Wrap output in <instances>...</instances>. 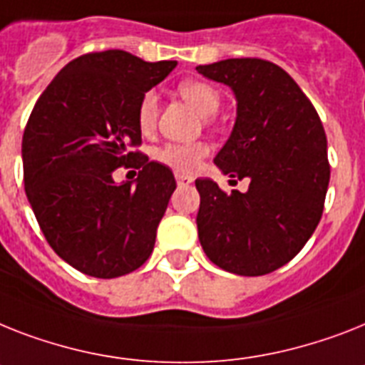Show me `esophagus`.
Listing matches in <instances>:
<instances>
[{
    "instance_id": "1",
    "label": "esophagus",
    "mask_w": 365,
    "mask_h": 365,
    "mask_svg": "<svg viewBox=\"0 0 365 365\" xmlns=\"http://www.w3.org/2000/svg\"><path fill=\"white\" fill-rule=\"evenodd\" d=\"M192 177H188V175H177V185L179 186H186V185H190V182H192Z\"/></svg>"
}]
</instances>
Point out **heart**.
<instances>
[{
  "instance_id": "b5f03b06",
  "label": "heart",
  "mask_w": 365,
  "mask_h": 365,
  "mask_svg": "<svg viewBox=\"0 0 365 365\" xmlns=\"http://www.w3.org/2000/svg\"><path fill=\"white\" fill-rule=\"evenodd\" d=\"M179 93L205 117L216 115L222 106V95L209 81H180ZM156 117H158V96L155 91L143 93L140 104H138V125L141 130H153V126L156 125ZM207 153H209V147L201 141H195V143H164L162 147L155 149L153 156L156 162H160L162 165L170 168L179 175H192L200 168Z\"/></svg>"
}]
</instances>
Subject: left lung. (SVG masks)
<instances>
[{
	"mask_svg": "<svg viewBox=\"0 0 365 365\" xmlns=\"http://www.w3.org/2000/svg\"><path fill=\"white\" fill-rule=\"evenodd\" d=\"M195 68L235 91L237 121L215 164L250 179L244 194L195 180L200 242L227 272H274L304 248L323 216L330 162L321 117L276 63L240 57Z\"/></svg>",
	"mask_w": 365,
	"mask_h": 365,
	"instance_id": "8db88e82",
	"label": "left lung"
}]
</instances>
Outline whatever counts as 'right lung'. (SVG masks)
I'll return each instance as SVG.
<instances>
[{"label": "right lung", "instance_id": "right-lung-1", "mask_svg": "<svg viewBox=\"0 0 365 365\" xmlns=\"http://www.w3.org/2000/svg\"><path fill=\"white\" fill-rule=\"evenodd\" d=\"M175 65L125 50L83 53L50 81L27 119V200L53 252L87 276L119 278L153 254L177 182L140 150L138 104ZM121 165L138 170L135 187L113 182Z\"/></svg>", "mask_w": 365, "mask_h": 365}]
</instances>
